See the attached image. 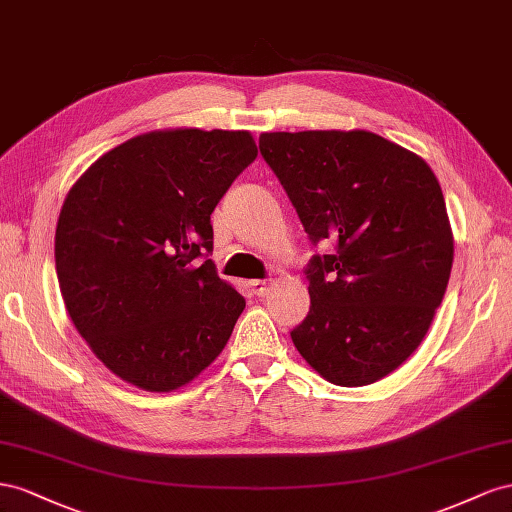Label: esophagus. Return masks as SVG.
Returning a JSON list of instances; mask_svg holds the SVG:
<instances>
[{
  "label": "esophagus",
  "mask_w": 512,
  "mask_h": 512,
  "mask_svg": "<svg viewBox=\"0 0 512 512\" xmlns=\"http://www.w3.org/2000/svg\"><path fill=\"white\" fill-rule=\"evenodd\" d=\"M251 287H253V294L259 296V298L266 296L268 291H270V283H268V281H253Z\"/></svg>",
  "instance_id": "34e87169"
}]
</instances>
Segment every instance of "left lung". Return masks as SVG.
<instances>
[{
    "mask_svg": "<svg viewBox=\"0 0 512 512\" xmlns=\"http://www.w3.org/2000/svg\"><path fill=\"white\" fill-rule=\"evenodd\" d=\"M259 150L313 242L311 311L291 330L330 384L367 386L425 339L450 279L455 240L440 182L418 154L369 130L264 133Z\"/></svg>",
    "mask_w": 512,
    "mask_h": 512,
    "instance_id": "left-lung-1",
    "label": "left lung"
}]
</instances>
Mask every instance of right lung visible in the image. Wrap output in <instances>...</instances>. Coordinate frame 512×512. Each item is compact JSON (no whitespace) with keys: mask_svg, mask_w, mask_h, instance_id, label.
Returning a JSON list of instances; mask_svg holds the SVG:
<instances>
[{"mask_svg":"<svg viewBox=\"0 0 512 512\" xmlns=\"http://www.w3.org/2000/svg\"><path fill=\"white\" fill-rule=\"evenodd\" d=\"M257 158L248 130L165 128L102 154L72 184L55 270L72 324L124 382L173 392L223 352L244 298L218 279L210 214Z\"/></svg>","mask_w":512,"mask_h":512,"instance_id":"right-lung-1","label":"right lung"}]
</instances>
